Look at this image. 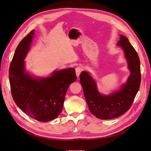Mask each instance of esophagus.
Returning a JSON list of instances; mask_svg holds the SVG:
<instances>
[{"label":"esophagus","mask_w":151,"mask_h":151,"mask_svg":"<svg viewBox=\"0 0 151 151\" xmlns=\"http://www.w3.org/2000/svg\"><path fill=\"white\" fill-rule=\"evenodd\" d=\"M83 68L81 67V66H77V67L76 68V75L77 76L79 77L80 74L81 73V72L83 70Z\"/></svg>","instance_id":"obj_1"}]
</instances>
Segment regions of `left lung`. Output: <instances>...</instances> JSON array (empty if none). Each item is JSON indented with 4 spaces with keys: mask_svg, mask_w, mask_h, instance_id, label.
I'll list each match as a JSON object with an SVG mask.
<instances>
[{
    "mask_svg": "<svg viewBox=\"0 0 151 151\" xmlns=\"http://www.w3.org/2000/svg\"><path fill=\"white\" fill-rule=\"evenodd\" d=\"M117 45L122 47L131 71L127 82L119 91L108 96L101 95L95 81L87 72H82L80 75V82L89 110L96 118L101 119L116 118L127 111L140 87V61L137 52L123 35H121Z\"/></svg>",
    "mask_w": 151,
    "mask_h": 151,
    "instance_id": "8db88e82",
    "label": "left lung"
}]
</instances>
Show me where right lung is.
<instances>
[{
	"label": "right lung",
	"mask_w": 151,
	"mask_h": 151,
	"mask_svg": "<svg viewBox=\"0 0 151 151\" xmlns=\"http://www.w3.org/2000/svg\"><path fill=\"white\" fill-rule=\"evenodd\" d=\"M33 34L32 30L23 38L15 51L9 68L10 89L15 104L24 113L39 122H47L62 111L66 92L77 76L74 68L55 71L51 77L41 79L26 73L24 59Z\"/></svg>",
	"instance_id": "right-lung-1"
}]
</instances>
